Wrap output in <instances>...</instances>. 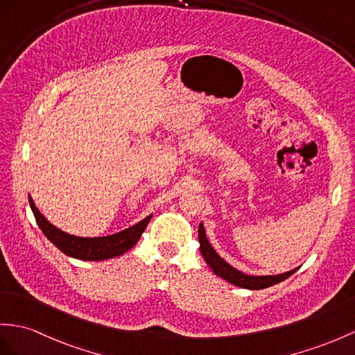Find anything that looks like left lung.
Masks as SVG:
<instances>
[{"label": "left lung", "mask_w": 355, "mask_h": 355, "mask_svg": "<svg viewBox=\"0 0 355 355\" xmlns=\"http://www.w3.org/2000/svg\"><path fill=\"white\" fill-rule=\"evenodd\" d=\"M198 243H200V252L202 256L206 261V263L211 266V270L220 275L221 279L227 280L229 283L235 284V286L239 288H245V289H265V288H270L272 284H277L283 280H286L288 277L295 272L297 270H292L288 271L284 274H279V275H247L244 272H241L235 268L230 266L227 262H224L223 259L217 254V252L212 248V245L209 244V241L206 238V233L203 229V224L198 226Z\"/></svg>", "instance_id": "1"}]
</instances>
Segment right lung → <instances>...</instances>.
Returning <instances> with one entry per match:
<instances>
[{
	"label": "right lung",
	"instance_id": "1",
	"mask_svg": "<svg viewBox=\"0 0 355 355\" xmlns=\"http://www.w3.org/2000/svg\"><path fill=\"white\" fill-rule=\"evenodd\" d=\"M28 200L31 211L34 214V218H36L43 235H45L58 250H62L64 254L75 259H81V261H103V259L123 254L138 243V239H140L141 233L144 232L152 217V215H149V217H146L144 220L135 224V226L125 229L123 232L114 233V235L101 238H81L69 235V233L53 226V224L39 212L36 205L33 202V198L28 197Z\"/></svg>",
	"mask_w": 355,
	"mask_h": 355
}]
</instances>
